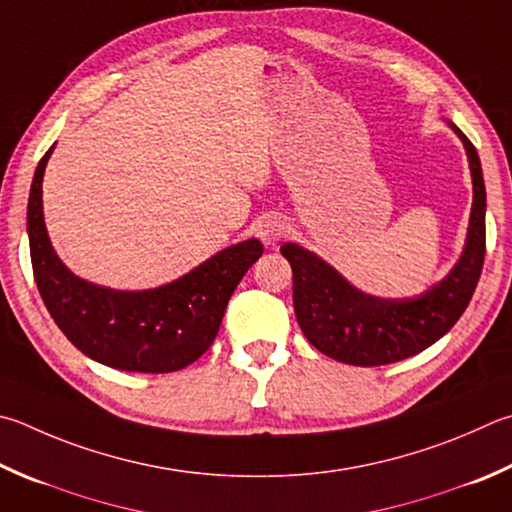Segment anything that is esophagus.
<instances>
[{
  "instance_id": "esophagus-1",
  "label": "esophagus",
  "mask_w": 512,
  "mask_h": 512,
  "mask_svg": "<svg viewBox=\"0 0 512 512\" xmlns=\"http://www.w3.org/2000/svg\"><path fill=\"white\" fill-rule=\"evenodd\" d=\"M255 230H257V237L262 239L266 246H275L277 241L284 239V235L288 232V224H286L282 217L268 215V217H264L262 221H259Z\"/></svg>"
}]
</instances>
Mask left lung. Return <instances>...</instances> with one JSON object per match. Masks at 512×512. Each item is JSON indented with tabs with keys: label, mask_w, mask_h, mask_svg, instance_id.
Masks as SVG:
<instances>
[{
	"label": "left lung",
	"mask_w": 512,
	"mask_h": 512,
	"mask_svg": "<svg viewBox=\"0 0 512 512\" xmlns=\"http://www.w3.org/2000/svg\"><path fill=\"white\" fill-rule=\"evenodd\" d=\"M466 145L475 199L466 250L441 284L412 300H380L360 293L309 250L284 244L293 268V309L311 345L333 360L376 367L410 358L445 336L466 311L486 257V185L475 145L459 127Z\"/></svg>",
	"instance_id": "obj_1"
}]
</instances>
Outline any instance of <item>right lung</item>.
<instances>
[{"mask_svg": "<svg viewBox=\"0 0 512 512\" xmlns=\"http://www.w3.org/2000/svg\"><path fill=\"white\" fill-rule=\"evenodd\" d=\"M53 147L37 163L26 212L35 284L51 318L85 356L107 367L143 374L188 367L215 342L232 291L264 246L241 241L154 291L127 293L80 280L53 253L44 228L42 176Z\"/></svg>", "mask_w": 512, "mask_h": 512, "instance_id": "1", "label": "right lung"}]
</instances>
